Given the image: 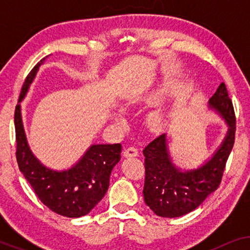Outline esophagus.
Segmentation results:
<instances>
[{
  "label": "esophagus",
  "mask_w": 250,
  "mask_h": 250,
  "mask_svg": "<svg viewBox=\"0 0 250 250\" xmlns=\"http://www.w3.org/2000/svg\"><path fill=\"white\" fill-rule=\"evenodd\" d=\"M138 155V149L135 146H128L124 150V157H136Z\"/></svg>",
  "instance_id": "obj_1"
}]
</instances>
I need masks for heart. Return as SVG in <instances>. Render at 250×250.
<instances>
[{"label": "heart", "instance_id": "obj_1", "mask_svg": "<svg viewBox=\"0 0 250 250\" xmlns=\"http://www.w3.org/2000/svg\"><path fill=\"white\" fill-rule=\"evenodd\" d=\"M169 87H170V86H169L168 84H165L162 88H159L158 91L153 92V93H152L151 95H150V98H152V99L159 98L160 95H163L164 93H166V92L169 90ZM151 125L155 126V127H160V126L163 125V117H162V116H160L159 114H155V115H153L152 117H151Z\"/></svg>", "mask_w": 250, "mask_h": 250}]
</instances>
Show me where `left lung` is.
<instances>
[{
    "instance_id": "left-lung-1",
    "label": "left lung",
    "mask_w": 250,
    "mask_h": 250,
    "mask_svg": "<svg viewBox=\"0 0 250 250\" xmlns=\"http://www.w3.org/2000/svg\"><path fill=\"white\" fill-rule=\"evenodd\" d=\"M228 124V133L213 157L196 169L182 170L169 156L166 134L159 135L143 150L146 180L145 201L162 217H180L199 207L220 186L227 160L234 145L235 115L224 83L208 101Z\"/></svg>"
}]
</instances>
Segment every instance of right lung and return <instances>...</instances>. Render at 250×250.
Returning <instances> with one entry per match:
<instances>
[{"label": "right lung", "mask_w": 250, "mask_h": 250, "mask_svg": "<svg viewBox=\"0 0 250 250\" xmlns=\"http://www.w3.org/2000/svg\"><path fill=\"white\" fill-rule=\"evenodd\" d=\"M45 58L26 77L19 102L25 98ZM15 127L17 163L39 199L61 216L75 218L90 213L107 192L111 170L121 160V143L91 146L71 168L54 170L44 166L30 151L20 104H17L15 110Z\"/></svg>", "instance_id": "1"}]
</instances>
